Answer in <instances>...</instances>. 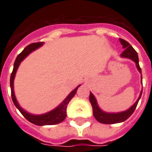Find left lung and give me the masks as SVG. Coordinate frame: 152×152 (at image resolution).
<instances>
[{"label": "left lung", "mask_w": 152, "mask_h": 152, "mask_svg": "<svg viewBox=\"0 0 152 152\" xmlns=\"http://www.w3.org/2000/svg\"><path fill=\"white\" fill-rule=\"evenodd\" d=\"M119 40H120L121 43L123 46V48L125 49V50L123 51L122 53L121 54V57H125V58H129V59L132 60L136 63V65H137L138 71L141 74V69L140 67L139 58H138V55H137V51L135 50L133 47L127 41H125V40H124L122 39H120ZM142 91H143V90H141V91H140V96L138 98V99L137 100V102L129 110L123 111V112H119V113H107V112L102 110L101 109L99 108V106H98L97 101H96V99L94 96V95L91 92H90L89 100H90L91 104L92 106L93 115H94L95 119L99 122L102 123V124H109L110 125V124H116V123L123 122L125 120H127L128 118H129L130 116L133 113L134 110L137 108L138 102H139L140 99L141 97Z\"/></svg>", "instance_id": "obj_1"}]
</instances>
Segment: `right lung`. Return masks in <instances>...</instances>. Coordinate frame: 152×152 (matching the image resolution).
Instances as JSON below:
<instances>
[{
	"label": "right lung",
	"mask_w": 152,
	"mask_h": 152,
	"mask_svg": "<svg viewBox=\"0 0 152 152\" xmlns=\"http://www.w3.org/2000/svg\"><path fill=\"white\" fill-rule=\"evenodd\" d=\"M43 43L44 42H36V43L30 44L27 47H25L24 50L17 56L15 61V63H14L12 72L11 74L10 77L11 94H12V99L13 103L15 106V107L20 110V112L22 113L23 116L27 121H29L30 122H31L32 124L36 125H57V124L62 122L65 119L67 115L66 110L68 104L69 103L70 100L73 98V96L76 93V91H77L78 88L80 85L77 86L57 107H56V108L48 112V113H44V114H40V115H35V114H31V113H27V111H25L23 109L21 108L19 103H18L17 100L15 99V93H14V79H15V73H16V71H17L18 68H19V65H20L21 61L24 59L25 57H27L31 53L33 52V51H34L38 48H39L40 46H42Z\"/></svg>",
	"instance_id": "right-lung-1"
}]
</instances>
